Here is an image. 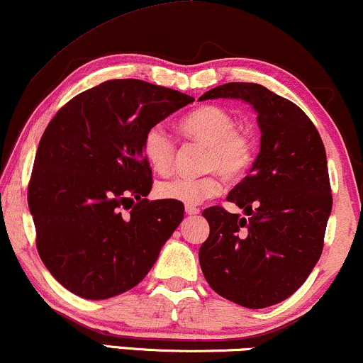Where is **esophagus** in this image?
I'll return each instance as SVG.
<instances>
[{"label":"esophagus","instance_id":"obj_1","mask_svg":"<svg viewBox=\"0 0 363 363\" xmlns=\"http://www.w3.org/2000/svg\"><path fill=\"white\" fill-rule=\"evenodd\" d=\"M185 213H186V216H190V217H194V216H199V213H200V208H196V207H191V205H189V207L185 208Z\"/></svg>","mask_w":363,"mask_h":363}]
</instances>
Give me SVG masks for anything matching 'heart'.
<instances>
[{
	"instance_id": "1",
	"label": "heart",
	"mask_w": 363,
	"mask_h": 363,
	"mask_svg": "<svg viewBox=\"0 0 363 363\" xmlns=\"http://www.w3.org/2000/svg\"><path fill=\"white\" fill-rule=\"evenodd\" d=\"M235 128L234 116L217 106L200 107L180 123L185 136L207 145L203 168L216 169L227 180L242 178L256 160V143L247 133ZM141 151L158 173H167L173 167L174 141L160 124L145 133ZM218 173H208L199 178L172 177L156 185V195L161 200L194 207L220 194L222 182Z\"/></svg>"
}]
</instances>
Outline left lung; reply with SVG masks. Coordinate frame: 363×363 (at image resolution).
I'll use <instances>...</instances> for the list:
<instances>
[{
    "mask_svg": "<svg viewBox=\"0 0 363 363\" xmlns=\"http://www.w3.org/2000/svg\"><path fill=\"white\" fill-rule=\"evenodd\" d=\"M220 97L252 106L261 150L227 196L247 217L203 210L210 234L199 261L217 294L259 310L289 298L318 262L333 203L328 164L315 124L291 101L250 82L223 84L199 101Z\"/></svg>",
    "mask_w": 363,
    "mask_h": 363,
    "instance_id": "obj_1",
    "label": "left lung"
}]
</instances>
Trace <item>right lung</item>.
Here are the masks:
<instances>
[{"mask_svg":"<svg viewBox=\"0 0 363 363\" xmlns=\"http://www.w3.org/2000/svg\"><path fill=\"white\" fill-rule=\"evenodd\" d=\"M194 101L145 80H107L70 99L48 123L28 207L40 257L70 293L107 299L134 288L180 225L182 203L146 199L153 182L141 141Z\"/></svg>","mask_w":363,"mask_h":363,"instance_id":"add662e5","label":"right lung"}]
</instances>
